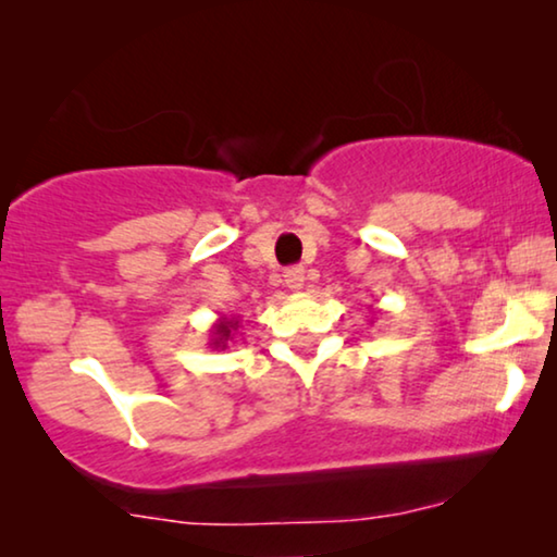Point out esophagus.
<instances>
[{"mask_svg": "<svg viewBox=\"0 0 557 557\" xmlns=\"http://www.w3.org/2000/svg\"><path fill=\"white\" fill-rule=\"evenodd\" d=\"M284 281H286V286L292 288V292H301L304 284H307V276H304L301 265H292V269L284 273Z\"/></svg>", "mask_w": 557, "mask_h": 557, "instance_id": "1", "label": "esophagus"}]
</instances>
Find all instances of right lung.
<instances>
[{
	"label": "right lung",
	"instance_id": "right-lung-1",
	"mask_svg": "<svg viewBox=\"0 0 557 557\" xmlns=\"http://www.w3.org/2000/svg\"><path fill=\"white\" fill-rule=\"evenodd\" d=\"M238 326H240V319L235 314H231V317L223 314L220 319H215V324H212V330H210L208 345L212 349H227V342L233 339V334Z\"/></svg>",
	"mask_w": 557,
	"mask_h": 557
}]
</instances>
